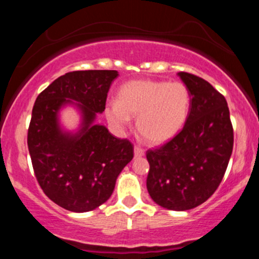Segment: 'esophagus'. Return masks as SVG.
Here are the masks:
<instances>
[{
  "label": "esophagus",
  "instance_id": "obj_1",
  "mask_svg": "<svg viewBox=\"0 0 259 259\" xmlns=\"http://www.w3.org/2000/svg\"><path fill=\"white\" fill-rule=\"evenodd\" d=\"M134 156H135V158H140V157L145 156V151L142 148L135 146L134 147Z\"/></svg>",
  "mask_w": 259,
  "mask_h": 259
}]
</instances>
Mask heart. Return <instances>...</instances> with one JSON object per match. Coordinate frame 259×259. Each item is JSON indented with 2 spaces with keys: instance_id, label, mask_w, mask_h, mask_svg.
Returning a JSON list of instances; mask_svg holds the SVG:
<instances>
[{
  "instance_id": "obj_1",
  "label": "heart",
  "mask_w": 259,
  "mask_h": 259,
  "mask_svg": "<svg viewBox=\"0 0 259 259\" xmlns=\"http://www.w3.org/2000/svg\"><path fill=\"white\" fill-rule=\"evenodd\" d=\"M190 94L183 82L134 80L118 92V102H108L107 120L117 129L129 126L136 118V130L144 141L160 145L175 138L185 125Z\"/></svg>"
}]
</instances>
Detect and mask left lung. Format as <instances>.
I'll use <instances>...</instances> for the list:
<instances>
[{"label":"left lung","instance_id":"obj_1","mask_svg":"<svg viewBox=\"0 0 259 259\" xmlns=\"http://www.w3.org/2000/svg\"><path fill=\"white\" fill-rule=\"evenodd\" d=\"M178 76L189 90V115L175 138L147 151L146 185L158 206L187 210L206 202L218 189L233 152L234 132L222 94L192 74L180 72Z\"/></svg>","mask_w":259,"mask_h":259}]
</instances>
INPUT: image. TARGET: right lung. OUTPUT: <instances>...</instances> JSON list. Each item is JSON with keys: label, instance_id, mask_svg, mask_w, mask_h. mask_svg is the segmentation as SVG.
<instances>
[{"label": "right lung", "instance_id": "add662e5", "mask_svg": "<svg viewBox=\"0 0 259 259\" xmlns=\"http://www.w3.org/2000/svg\"><path fill=\"white\" fill-rule=\"evenodd\" d=\"M117 70H78L59 76L35 101L28 147L45 195L75 213L96 209L111 197L118 175L133 159V145L96 123L106 108ZM67 105L80 114L78 130L61 126Z\"/></svg>", "mask_w": 259, "mask_h": 259}]
</instances>
